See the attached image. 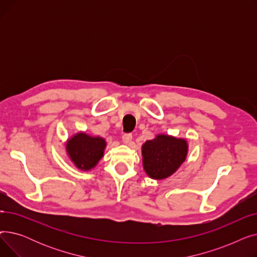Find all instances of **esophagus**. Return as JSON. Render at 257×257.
<instances>
[{
	"mask_svg": "<svg viewBox=\"0 0 257 257\" xmlns=\"http://www.w3.org/2000/svg\"><path fill=\"white\" fill-rule=\"evenodd\" d=\"M131 141H132V134H131V133H126V134H124V136H123V143H124V144L128 145V144L131 143Z\"/></svg>",
	"mask_w": 257,
	"mask_h": 257,
	"instance_id": "obj_1",
	"label": "esophagus"
}]
</instances>
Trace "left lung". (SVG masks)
Here are the masks:
<instances>
[{"label":"left lung","instance_id":"8db88e82","mask_svg":"<svg viewBox=\"0 0 257 257\" xmlns=\"http://www.w3.org/2000/svg\"><path fill=\"white\" fill-rule=\"evenodd\" d=\"M187 151L186 140L159 134L142 147L144 170L152 179H166L184 163Z\"/></svg>","mask_w":257,"mask_h":257}]
</instances>
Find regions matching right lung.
Here are the masks:
<instances>
[{"mask_svg": "<svg viewBox=\"0 0 257 257\" xmlns=\"http://www.w3.org/2000/svg\"><path fill=\"white\" fill-rule=\"evenodd\" d=\"M106 142L100 137L78 132L67 140L65 150L74 165L82 171L93 169L104 155Z\"/></svg>", "mask_w": 257, "mask_h": 257, "instance_id": "right-lung-1", "label": "right lung"}]
</instances>
